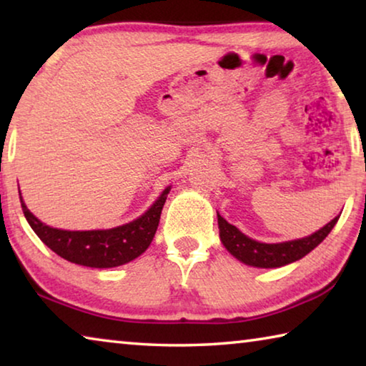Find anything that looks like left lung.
<instances>
[{
  "label": "left lung",
  "mask_w": 366,
  "mask_h": 366,
  "mask_svg": "<svg viewBox=\"0 0 366 366\" xmlns=\"http://www.w3.org/2000/svg\"><path fill=\"white\" fill-rule=\"evenodd\" d=\"M339 216L331 219L326 226L318 229L317 232L307 235L302 239L286 240V242L266 244L249 237L231 222H227L218 213L219 239L226 250L244 264L253 268H281L289 263H294L312 252L323 242L327 234L336 226Z\"/></svg>",
  "instance_id": "left-lung-1"
}]
</instances>
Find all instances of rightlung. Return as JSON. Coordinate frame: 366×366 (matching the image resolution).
I'll return each mask as SVG.
<instances>
[{
    "label": "right lung",
    "mask_w": 366,
    "mask_h": 366,
    "mask_svg": "<svg viewBox=\"0 0 366 366\" xmlns=\"http://www.w3.org/2000/svg\"><path fill=\"white\" fill-rule=\"evenodd\" d=\"M169 190L171 185L161 192L153 205L137 219L122 226L92 229V231H67V229L48 226L27 208L21 190L19 198L24 216L30 227L56 255L89 268H114L132 262L150 247Z\"/></svg>",
    "instance_id": "obj_1"
}]
</instances>
